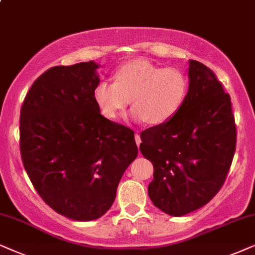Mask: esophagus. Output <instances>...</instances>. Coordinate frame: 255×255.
<instances>
[{
	"instance_id": "34e87169",
	"label": "esophagus",
	"mask_w": 255,
	"mask_h": 255,
	"mask_svg": "<svg viewBox=\"0 0 255 255\" xmlns=\"http://www.w3.org/2000/svg\"><path fill=\"white\" fill-rule=\"evenodd\" d=\"M135 142H136L137 145H140L141 137H140V135H138V134H135Z\"/></svg>"
}]
</instances>
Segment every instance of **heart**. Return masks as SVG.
<instances>
[{
  "label": "heart",
  "mask_w": 255,
  "mask_h": 255,
  "mask_svg": "<svg viewBox=\"0 0 255 255\" xmlns=\"http://www.w3.org/2000/svg\"><path fill=\"white\" fill-rule=\"evenodd\" d=\"M189 79L182 70L162 67L148 59H134L114 73V83L101 80L94 99L107 118L115 119L128 105L138 124L163 125L181 111L188 96Z\"/></svg>",
  "instance_id": "heart-1"
}]
</instances>
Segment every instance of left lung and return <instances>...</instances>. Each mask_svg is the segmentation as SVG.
Listing matches in <instances>:
<instances>
[{"instance_id":"left-lung-1","label":"left lung","mask_w":255,"mask_h":255,"mask_svg":"<svg viewBox=\"0 0 255 255\" xmlns=\"http://www.w3.org/2000/svg\"><path fill=\"white\" fill-rule=\"evenodd\" d=\"M189 91L167 124L141 133L140 150L154 165L148 195L156 208L181 217L202 208L222 188L237 143L231 98L204 64L189 62Z\"/></svg>"}]
</instances>
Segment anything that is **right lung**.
<instances>
[{"label":"right lung","instance_id":"right-lung-1","mask_svg":"<svg viewBox=\"0 0 255 255\" xmlns=\"http://www.w3.org/2000/svg\"><path fill=\"white\" fill-rule=\"evenodd\" d=\"M94 62L54 66L30 87L19 117V148L33 188L59 215L78 222L104 216L136 158L130 128L100 114Z\"/></svg>","mask_w":255,"mask_h":255}]
</instances>
